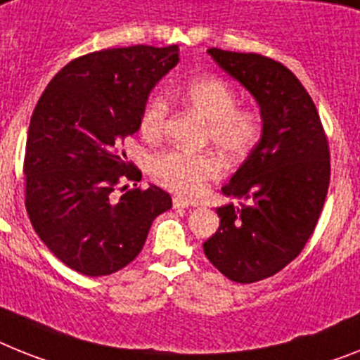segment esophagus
I'll use <instances>...</instances> for the list:
<instances>
[{
  "label": "esophagus",
  "mask_w": 360,
  "mask_h": 360,
  "mask_svg": "<svg viewBox=\"0 0 360 360\" xmlns=\"http://www.w3.org/2000/svg\"><path fill=\"white\" fill-rule=\"evenodd\" d=\"M190 201H186L185 198H174V208H188Z\"/></svg>",
  "instance_id": "1"
}]
</instances>
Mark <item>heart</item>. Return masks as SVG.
I'll return each instance as SVG.
<instances>
[{"mask_svg": "<svg viewBox=\"0 0 360 360\" xmlns=\"http://www.w3.org/2000/svg\"><path fill=\"white\" fill-rule=\"evenodd\" d=\"M183 101L207 119V139L226 157L241 159L249 155L262 137V117L252 108L238 104L234 87L223 78L199 77L185 84ZM168 120V104L155 96L148 102L141 117V131L148 139H159ZM153 179L175 194H199L208 179L221 172V159L210 150H168L152 159Z\"/></svg>", "mask_w": 360, "mask_h": 360, "instance_id": "b5f03b06", "label": "heart"}]
</instances>
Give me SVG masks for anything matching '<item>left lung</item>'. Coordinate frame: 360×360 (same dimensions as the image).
Wrapping results in <instances>:
<instances>
[{
	"label": "left lung",
	"mask_w": 360,
	"mask_h": 360,
	"mask_svg": "<svg viewBox=\"0 0 360 360\" xmlns=\"http://www.w3.org/2000/svg\"><path fill=\"white\" fill-rule=\"evenodd\" d=\"M255 96L262 139L221 188L240 207L216 208L219 229L203 243L210 264L238 283L259 282L297 258L328 194L329 144L315 102L291 71L255 53L208 49Z\"/></svg>",
	"instance_id": "1"
}]
</instances>
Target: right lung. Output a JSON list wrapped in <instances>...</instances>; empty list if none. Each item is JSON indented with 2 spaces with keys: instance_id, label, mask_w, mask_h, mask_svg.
Listing matches in <instances>:
<instances>
[{
  "instance_id": "add662e5",
  "label": "right lung",
  "mask_w": 360,
  "mask_h": 360,
  "mask_svg": "<svg viewBox=\"0 0 360 360\" xmlns=\"http://www.w3.org/2000/svg\"><path fill=\"white\" fill-rule=\"evenodd\" d=\"M177 51L134 45L78 56L54 75L32 111L27 214L51 252L77 273L105 276L126 267L153 219L172 208L159 186L120 188L141 181L120 146L141 128L148 95L179 62Z\"/></svg>"
}]
</instances>
